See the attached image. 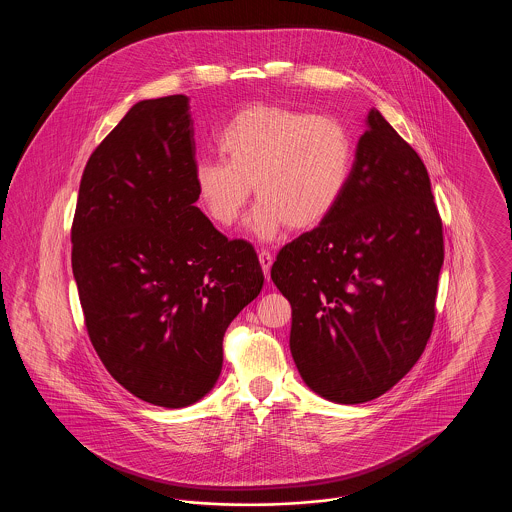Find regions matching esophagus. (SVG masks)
Returning <instances> with one entry per match:
<instances>
[{
	"label": "esophagus",
	"mask_w": 512,
	"mask_h": 512,
	"mask_svg": "<svg viewBox=\"0 0 512 512\" xmlns=\"http://www.w3.org/2000/svg\"><path fill=\"white\" fill-rule=\"evenodd\" d=\"M259 263H261V268H263V272H265V278H270V267H272V255L268 253V251H259Z\"/></svg>",
	"instance_id": "obj_1"
}]
</instances>
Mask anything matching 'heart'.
Wrapping results in <instances>:
<instances>
[{"label": "heart", "mask_w": 512, "mask_h": 512, "mask_svg": "<svg viewBox=\"0 0 512 512\" xmlns=\"http://www.w3.org/2000/svg\"><path fill=\"white\" fill-rule=\"evenodd\" d=\"M225 161L194 165L195 199L222 228L240 219L253 192L259 203L247 228L261 240L286 226L313 230L332 215L353 171V140L343 122L284 105L253 103L217 134Z\"/></svg>", "instance_id": "b5f03b06"}]
</instances>
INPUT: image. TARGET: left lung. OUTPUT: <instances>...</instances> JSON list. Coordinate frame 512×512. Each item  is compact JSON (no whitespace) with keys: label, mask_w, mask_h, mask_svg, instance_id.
<instances>
[{"label":"left lung","mask_w":512,"mask_h":512,"mask_svg":"<svg viewBox=\"0 0 512 512\" xmlns=\"http://www.w3.org/2000/svg\"><path fill=\"white\" fill-rule=\"evenodd\" d=\"M441 265L428 171L370 109L338 207L284 245L270 270L292 305L290 349L303 382L341 405L391 390L430 340Z\"/></svg>","instance_id":"obj_1"}]
</instances>
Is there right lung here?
I'll return each mask as SVG.
<instances>
[{
  "label": "right lung",
  "instance_id": "obj_1",
  "mask_svg": "<svg viewBox=\"0 0 512 512\" xmlns=\"http://www.w3.org/2000/svg\"><path fill=\"white\" fill-rule=\"evenodd\" d=\"M186 96L144 99L90 155L71 242L88 336L109 374L151 405L182 409L222 370V338L263 288L253 245L195 207Z\"/></svg>",
  "mask_w": 512,
  "mask_h": 512
}]
</instances>
